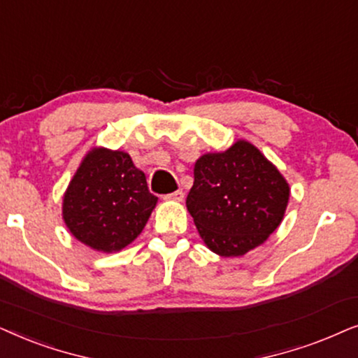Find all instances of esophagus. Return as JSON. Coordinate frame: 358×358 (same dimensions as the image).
<instances>
[{
    "instance_id": "1",
    "label": "esophagus",
    "mask_w": 358,
    "mask_h": 358,
    "mask_svg": "<svg viewBox=\"0 0 358 358\" xmlns=\"http://www.w3.org/2000/svg\"><path fill=\"white\" fill-rule=\"evenodd\" d=\"M183 198H185V193L182 189H176V192L165 194L164 196V199H166V201H183Z\"/></svg>"
}]
</instances>
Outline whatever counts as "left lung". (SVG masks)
<instances>
[{
    "instance_id": "obj_1",
    "label": "left lung",
    "mask_w": 358,
    "mask_h": 358,
    "mask_svg": "<svg viewBox=\"0 0 358 358\" xmlns=\"http://www.w3.org/2000/svg\"><path fill=\"white\" fill-rule=\"evenodd\" d=\"M187 208L206 247L241 257L268 239L283 221L289 185L280 170L244 139L208 152L194 164Z\"/></svg>"
}]
</instances>
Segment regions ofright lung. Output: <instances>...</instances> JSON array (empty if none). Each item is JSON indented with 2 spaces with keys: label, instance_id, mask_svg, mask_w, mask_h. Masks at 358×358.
I'll use <instances>...</instances> for the list:
<instances>
[{
  "label": "right lung",
  "instance_id": "add662e5",
  "mask_svg": "<svg viewBox=\"0 0 358 358\" xmlns=\"http://www.w3.org/2000/svg\"><path fill=\"white\" fill-rule=\"evenodd\" d=\"M157 201L127 152L93 147L66 187L62 217L76 241L111 254L141 234Z\"/></svg>",
  "mask_w": 358,
  "mask_h": 358
}]
</instances>
